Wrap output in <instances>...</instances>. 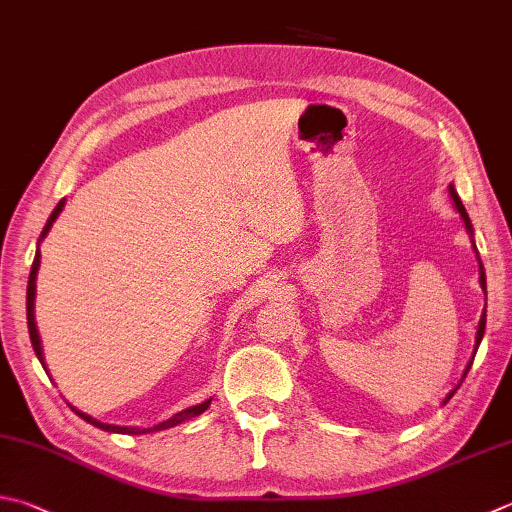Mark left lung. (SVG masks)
Instances as JSON below:
<instances>
[{
	"label": "left lung",
	"instance_id": "obj_1",
	"mask_svg": "<svg viewBox=\"0 0 512 512\" xmlns=\"http://www.w3.org/2000/svg\"><path fill=\"white\" fill-rule=\"evenodd\" d=\"M450 196H452V200H455V207H457V211L461 214V218H464V223H466V229L470 231V236H472V225H470V218H468V214H466V207L461 205V200H459V196H457V191H455V187H450ZM479 283H481V287L486 289V274H484V265H481V260H479ZM484 330H486V310H484V314H481V318H479V325H477V336H475V352H477V347H479V343H481V336H484ZM475 352H472V359H475ZM472 359L468 361V365H466V370H464V376H461V381L466 379V374H468V370H470V365H472ZM461 381H459V385H461ZM457 385V388H459ZM457 388L452 390L448 397H446V401L443 403H448L450 399H452V394L457 392Z\"/></svg>",
	"mask_w": 512,
	"mask_h": 512
}]
</instances>
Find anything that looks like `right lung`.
<instances>
[{
    "instance_id": "1",
    "label": "right lung",
    "mask_w": 512,
    "mask_h": 512,
    "mask_svg": "<svg viewBox=\"0 0 512 512\" xmlns=\"http://www.w3.org/2000/svg\"><path fill=\"white\" fill-rule=\"evenodd\" d=\"M62 207H64V200H60V205H57V207L53 209V214H51V218H48V223H46V227H44V231H42L40 240L48 234V229L53 227L55 218L60 216ZM37 269H40V249H37L35 260H33V267H31V276H28V289H26V318H28V334H31L33 350H35V354H37V359H40L42 365H44L42 339H40V332H37V325H35V278H37ZM44 370H46V365H44ZM209 403H211V399H207L205 403H200V406L187 408V410H182V412H178V414H173L171 419L162 421V423H158V426H153V428H124V426H111V423L95 421L93 417H89V414H84V412L75 410V408H73V412L77 414V417H82L84 421H89L91 426L100 428V430H106V432H122V435H147V432H153V430H167V428L178 426V423L187 421V419H191V417H198V414H202V412H205V410L209 408Z\"/></svg>"
}]
</instances>
